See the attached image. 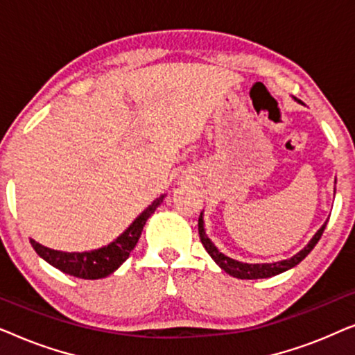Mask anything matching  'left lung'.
Masks as SVG:
<instances>
[{"instance_id": "8db88e82", "label": "left lung", "mask_w": 355, "mask_h": 355, "mask_svg": "<svg viewBox=\"0 0 355 355\" xmlns=\"http://www.w3.org/2000/svg\"><path fill=\"white\" fill-rule=\"evenodd\" d=\"M324 227H327V223L320 227L317 231V234L312 237V241L309 242L307 245L304 247L302 250L299 252V254H295L293 259L289 260H283V261H276V263H242V261H237V260H232L230 257H226L225 254H221L220 250L216 249L215 244L208 239L207 234H205V230H203V218H202V213L200 216H198V234H200V241L203 247H205V250L210 254V257L213 260L216 261L218 265H220L221 270H225L227 275L234 276V278H239V279H261V278H271V276H276L279 273H283V271L293 268V266L299 265L300 261H302L305 257H307L310 252L315 245H317V242L320 241V237H322Z\"/></svg>"}]
</instances>
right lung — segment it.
I'll list each match as a JSON object with an SVG mask.
<instances>
[{
	"mask_svg": "<svg viewBox=\"0 0 355 355\" xmlns=\"http://www.w3.org/2000/svg\"><path fill=\"white\" fill-rule=\"evenodd\" d=\"M164 196H162L157 200H153L152 205L140 213L135 218V221L121 234L118 239L111 242V244L101 247V249L90 250V252H60L48 249V247L38 244L33 239H31V244L38 255L48 263L55 266V268L61 270L62 273L76 276V278L82 279H100L113 273L118 270L121 265L128 260L130 252L134 250L135 244H137L140 234L145 223L150 218V215L157 210L159 203L163 202Z\"/></svg>",
	"mask_w": 355,
	"mask_h": 355,
	"instance_id": "right-lung-1",
	"label": "right lung"
}]
</instances>
